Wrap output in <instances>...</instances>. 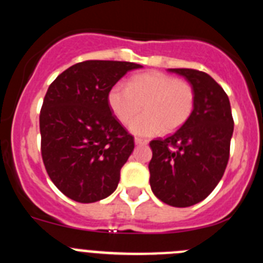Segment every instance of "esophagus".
Segmentation results:
<instances>
[{
	"instance_id": "obj_1",
	"label": "esophagus",
	"mask_w": 263,
	"mask_h": 263,
	"mask_svg": "<svg viewBox=\"0 0 263 263\" xmlns=\"http://www.w3.org/2000/svg\"><path fill=\"white\" fill-rule=\"evenodd\" d=\"M134 143H136L137 146H142V145H147V141H146V139L136 138V139H134Z\"/></svg>"
}]
</instances>
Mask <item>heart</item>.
I'll list each match as a JSON object with an SVG mask.
<instances>
[{
    "mask_svg": "<svg viewBox=\"0 0 263 263\" xmlns=\"http://www.w3.org/2000/svg\"><path fill=\"white\" fill-rule=\"evenodd\" d=\"M108 105L121 124H129L144 106L145 115L129 125L137 137H154L184 125L195 108L191 84L163 72L152 71L133 76L127 88L116 84L108 92Z\"/></svg>",
    "mask_w": 263,
    "mask_h": 263,
    "instance_id": "b5f03b06",
    "label": "heart"
}]
</instances>
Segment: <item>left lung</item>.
<instances>
[{
	"mask_svg": "<svg viewBox=\"0 0 263 263\" xmlns=\"http://www.w3.org/2000/svg\"><path fill=\"white\" fill-rule=\"evenodd\" d=\"M168 71L192 85L195 108L175 133L150 142V185L160 201L185 208L204 200L221 180L234 124L227 93L208 73L190 68Z\"/></svg>",
	"mask_w": 263,
	"mask_h": 263,
	"instance_id": "left-lung-1",
	"label": "left lung"
}]
</instances>
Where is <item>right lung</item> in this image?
Returning a JSON list of instances; mask_svg holds the SVG:
<instances>
[{
  "label": "right lung",
  "instance_id": "obj_1",
  "mask_svg": "<svg viewBox=\"0 0 263 263\" xmlns=\"http://www.w3.org/2000/svg\"><path fill=\"white\" fill-rule=\"evenodd\" d=\"M141 64L87 60L62 72L48 87L41 116L42 158L60 192L95 203L116 191L134 138L111 115L108 92Z\"/></svg>",
  "mask_w": 263,
  "mask_h": 263
}]
</instances>
